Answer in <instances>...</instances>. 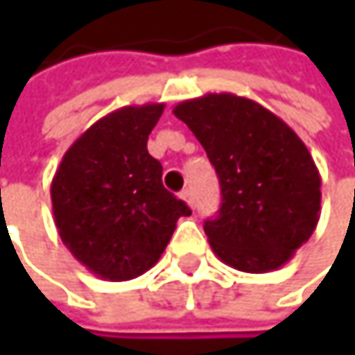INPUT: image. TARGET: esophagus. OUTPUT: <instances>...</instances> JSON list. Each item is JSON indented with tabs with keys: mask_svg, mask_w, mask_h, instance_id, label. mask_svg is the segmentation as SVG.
Segmentation results:
<instances>
[{
	"mask_svg": "<svg viewBox=\"0 0 355 355\" xmlns=\"http://www.w3.org/2000/svg\"><path fill=\"white\" fill-rule=\"evenodd\" d=\"M180 197H182V199H184V201L189 203V207H193V193H191L189 189H184V191L180 193Z\"/></svg>",
	"mask_w": 355,
	"mask_h": 355,
	"instance_id": "34e87169",
	"label": "esophagus"
}]
</instances>
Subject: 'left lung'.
Segmentation results:
<instances>
[{
	"label": "left lung",
	"mask_w": 355,
	"mask_h": 355,
	"mask_svg": "<svg viewBox=\"0 0 355 355\" xmlns=\"http://www.w3.org/2000/svg\"><path fill=\"white\" fill-rule=\"evenodd\" d=\"M214 164L222 205L203 230L226 265L267 273L288 263L320 218V175L304 141L271 110L236 94L173 108Z\"/></svg>",
	"instance_id": "8db88e82"
}]
</instances>
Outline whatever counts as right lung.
I'll return each mask as SVG.
<instances>
[{
    "label": "right lung",
    "instance_id": "add662e5",
    "mask_svg": "<svg viewBox=\"0 0 355 355\" xmlns=\"http://www.w3.org/2000/svg\"><path fill=\"white\" fill-rule=\"evenodd\" d=\"M162 103L123 107L88 127L63 154L51 182L55 226L63 245L94 275L127 282L154 267L184 201L162 184V164L148 135Z\"/></svg>",
    "mask_w": 355,
    "mask_h": 355
}]
</instances>
